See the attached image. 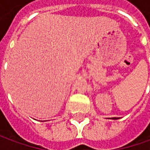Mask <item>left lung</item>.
I'll return each instance as SVG.
<instances>
[{"mask_svg":"<svg viewBox=\"0 0 150 150\" xmlns=\"http://www.w3.org/2000/svg\"><path fill=\"white\" fill-rule=\"evenodd\" d=\"M112 119H118V118H112Z\"/></svg>","mask_w":150,"mask_h":150,"instance_id":"1","label":"left lung"}]
</instances>
